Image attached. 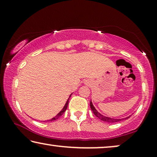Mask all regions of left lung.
Here are the masks:
<instances>
[{
  "instance_id": "1",
  "label": "left lung",
  "mask_w": 157,
  "mask_h": 157,
  "mask_svg": "<svg viewBox=\"0 0 157 157\" xmlns=\"http://www.w3.org/2000/svg\"><path fill=\"white\" fill-rule=\"evenodd\" d=\"M90 107H91L92 111H93L94 115H95L96 117H98V119H99L100 120H101V121H105V122H108V123H117V122H119V121H123V120L127 119L130 117V116H129V117H127L126 118H123V119H113V118L105 117V116L101 114V113L98 112L97 110H96V109H95V107L94 106L93 104H92L91 101H90Z\"/></svg>"
}]
</instances>
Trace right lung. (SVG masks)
<instances>
[{"instance_id":"right-lung-1","label":"right lung","mask_w":157,"mask_h":157,"mask_svg":"<svg viewBox=\"0 0 157 157\" xmlns=\"http://www.w3.org/2000/svg\"><path fill=\"white\" fill-rule=\"evenodd\" d=\"M71 94L70 95V96H69V98H68V100H67V101H66V103L65 104V106H63V108L62 109V110L60 111V112L58 113V114L55 117H53V118H52V119H49V120H47V121H55V120H56V119H59V118L61 117V116H62L63 114V113L65 112L66 111V109H67V106H68V102H69V98H70V97H71Z\"/></svg>"}]
</instances>
